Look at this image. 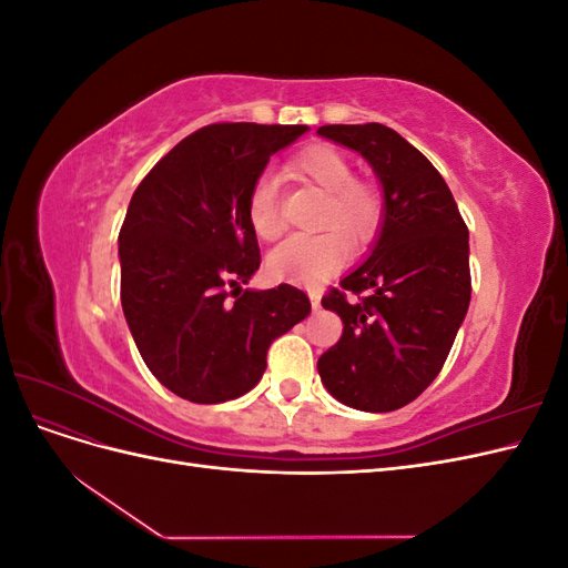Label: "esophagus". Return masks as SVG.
Returning <instances> with one entry per match:
<instances>
[{
  "instance_id": "esophagus-1",
  "label": "esophagus",
  "mask_w": 568,
  "mask_h": 568,
  "mask_svg": "<svg viewBox=\"0 0 568 568\" xmlns=\"http://www.w3.org/2000/svg\"><path fill=\"white\" fill-rule=\"evenodd\" d=\"M311 305H313V311H320V294H317V291H311Z\"/></svg>"
}]
</instances>
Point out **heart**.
Here are the masks:
<instances>
[{
	"mask_svg": "<svg viewBox=\"0 0 568 568\" xmlns=\"http://www.w3.org/2000/svg\"><path fill=\"white\" fill-rule=\"evenodd\" d=\"M294 170L326 192L322 225L315 234H294L274 248L267 267L277 280L315 286L336 272L351 255V240L365 244L384 220V199L379 189L353 178V165L329 144H315L294 159ZM246 215L251 230L272 242L284 232L277 203V178L265 173L248 192Z\"/></svg>",
	"mask_w": 568,
	"mask_h": 568,
	"instance_id": "obj_1",
	"label": "heart"
}]
</instances>
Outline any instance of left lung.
<instances>
[{
  "label": "left lung",
  "instance_id": "1",
  "mask_svg": "<svg viewBox=\"0 0 568 568\" xmlns=\"http://www.w3.org/2000/svg\"><path fill=\"white\" fill-rule=\"evenodd\" d=\"M317 132L357 151L384 189L369 257L322 298L343 334L317 372L338 403L390 412L436 379L469 311V230L438 170L395 130L365 123Z\"/></svg>",
  "mask_w": 568,
  "mask_h": 568
}]
</instances>
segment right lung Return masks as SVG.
<instances>
[{"instance_id": "1", "label": "right lung", "mask_w": 568, "mask_h": 568, "mask_svg": "<svg viewBox=\"0 0 568 568\" xmlns=\"http://www.w3.org/2000/svg\"><path fill=\"white\" fill-rule=\"evenodd\" d=\"M307 125L215 123L170 149L134 189L118 236L120 303L151 374L199 405L248 393L270 343L311 315L301 288H242L261 267L246 215L272 153Z\"/></svg>"}]
</instances>
